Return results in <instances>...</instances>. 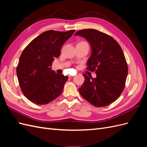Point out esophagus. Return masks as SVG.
<instances>
[{
    "mask_svg": "<svg viewBox=\"0 0 147 147\" xmlns=\"http://www.w3.org/2000/svg\"><path fill=\"white\" fill-rule=\"evenodd\" d=\"M69 77H73L74 75H69Z\"/></svg>",
    "mask_w": 147,
    "mask_h": 147,
    "instance_id": "esophagus-1",
    "label": "esophagus"
}]
</instances>
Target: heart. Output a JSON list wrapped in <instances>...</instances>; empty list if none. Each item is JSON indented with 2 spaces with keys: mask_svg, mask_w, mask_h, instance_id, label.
Returning <instances> with one entry per match:
<instances>
[{
  "mask_svg": "<svg viewBox=\"0 0 147 147\" xmlns=\"http://www.w3.org/2000/svg\"><path fill=\"white\" fill-rule=\"evenodd\" d=\"M84 42H80V43H84Z\"/></svg>",
  "mask_w": 147,
  "mask_h": 147,
  "instance_id": "1",
  "label": "heart"
}]
</instances>
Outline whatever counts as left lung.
Segmentation results:
<instances>
[{"label": "left lung", "instance_id": "left-lung-1", "mask_svg": "<svg viewBox=\"0 0 147 147\" xmlns=\"http://www.w3.org/2000/svg\"><path fill=\"white\" fill-rule=\"evenodd\" d=\"M75 35L90 43L92 53L87 69L96 74V78L83 74L80 94L97 107L107 106L118 98L125 87L128 69L122 49L113 37L96 29L80 30Z\"/></svg>", "mask_w": 147, "mask_h": 147}]
</instances>
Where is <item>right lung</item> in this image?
Wrapping results in <instances>:
<instances>
[{
	"label": "right lung",
	"mask_w": 147,
	"mask_h": 147,
	"mask_svg": "<svg viewBox=\"0 0 147 147\" xmlns=\"http://www.w3.org/2000/svg\"><path fill=\"white\" fill-rule=\"evenodd\" d=\"M75 32L50 30L31 41L22 52L16 67L18 80L24 96L37 105L56 99L63 92L67 76L51 70L63 44Z\"/></svg>",
	"instance_id": "add662e5"
}]
</instances>
